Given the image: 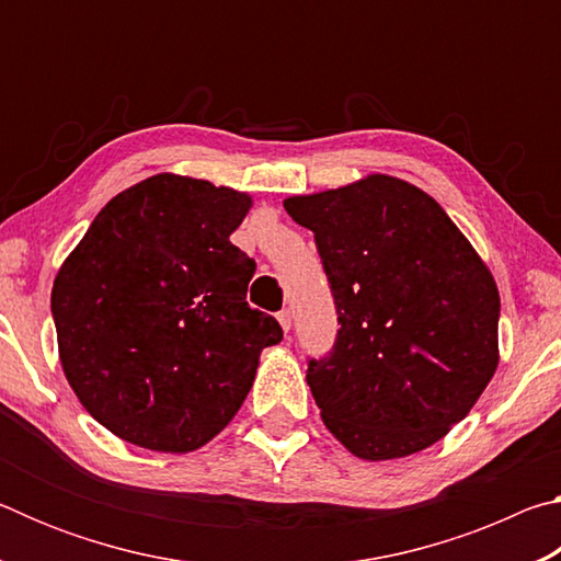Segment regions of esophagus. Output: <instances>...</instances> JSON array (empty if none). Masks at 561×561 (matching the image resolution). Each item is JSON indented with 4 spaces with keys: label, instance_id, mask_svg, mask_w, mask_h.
I'll use <instances>...</instances> for the list:
<instances>
[{
    "label": "esophagus",
    "instance_id": "obj_1",
    "mask_svg": "<svg viewBox=\"0 0 561 561\" xmlns=\"http://www.w3.org/2000/svg\"><path fill=\"white\" fill-rule=\"evenodd\" d=\"M277 319H279V324L284 329V334H289V329H291V311L289 309H282L279 314H277Z\"/></svg>",
    "mask_w": 561,
    "mask_h": 561
}]
</instances>
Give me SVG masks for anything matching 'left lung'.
<instances>
[{"instance_id":"8db88e82","label":"left lung","mask_w":561,"mask_h":561,"mask_svg":"<svg viewBox=\"0 0 561 561\" xmlns=\"http://www.w3.org/2000/svg\"><path fill=\"white\" fill-rule=\"evenodd\" d=\"M314 232L341 329L307 383L360 460L431 448L495 376L500 294L428 193L391 175L284 201Z\"/></svg>"}]
</instances>
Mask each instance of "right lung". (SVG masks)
I'll use <instances>...</instances> for the list:
<instances>
[{
	"label": "right lung",
	"mask_w": 561,
	"mask_h": 561,
	"mask_svg": "<svg viewBox=\"0 0 561 561\" xmlns=\"http://www.w3.org/2000/svg\"><path fill=\"white\" fill-rule=\"evenodd\" d=\"M252 197L160 173L103 207L51 289L66 381L113 435L160 453L213 440L250 393L279 321L247 304L230 242Z\"/></svg>",
	"instance_id": "obj_1"
}]
</instances>
